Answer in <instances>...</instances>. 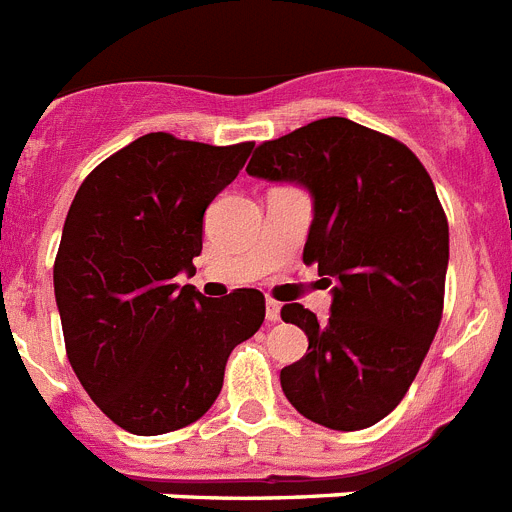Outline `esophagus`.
Instances as JSON below:
<instances>
[{"mask_svg":"<svg viewBox=\"0 0 512 512\" xmlns=\"http://www.w3.org/2000/svg\"><path fill=\"white\" fill-rule=\"evenodd\" d=\"M279 310H282V305H279L277 300H266V321L277 323L279 321Z\"/></svg>","mask_w":512,"mask_h":512,"instance_id":"34e87169","label":"esophagus"}]
</instances>
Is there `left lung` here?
Segmentation results:
<instances>
[{"instance_id": "obj_1", "label": "left lung", "mask_w": 512, "mask_h": 512, "mask_svg": "<svg viewBox=\"0 0 512 512\" xmlns=\"http://www.w3.org/2000/svg\"><path fill=\"white\" fill-rule=\"evenodd\" d=\"M246 170L308 186L303 261L336 285L329 321L282 308L308 334L282 391L310 422L365 430L404 399L443 318L448 220L430 173L404 142L342 116L259 144Z\"/></svg>"}]
</instances>
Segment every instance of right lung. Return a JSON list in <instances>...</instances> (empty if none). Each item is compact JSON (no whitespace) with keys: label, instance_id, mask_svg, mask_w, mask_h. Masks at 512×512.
Masks as SVG:
<instances>
[{"label":"right lung","instance_id":"add662e5","mask_svg":"<svg viewBox=\"0 0 512 512\" xmlns=\"http://www.w3.org/2000/svg\"><path fill=\"white\" fill-rule=\"evenodd\" d=\"M253 142L152 131L106 157L69 207L54 261L69 365L87 396L131 435H163L207 414L227 357L261 329L259 290L207 300L194 285L204 212Z\"/></svg>","mask_w":512,"mask_h":512}]
</instances>
